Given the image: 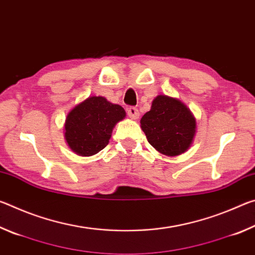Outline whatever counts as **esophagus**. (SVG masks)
Here are the masks:
<instances>
[{
	"label": "esophagus",
	"instance_id": "34e87169",
	"mask_svg": "<svg viewBox=\"0 0 255 255\" xmlns=\"http://www.w3.org/2000/svg\"><path fill=\"white\" fill-rule=\"evenodd\" d=\"M127 115L129 116V118L131 119L139 118V111H138V109L135 107H129L127 109Z\"/></svg>",
	"mask_w": 255,
	"mask_h": 255
}]
</instances>
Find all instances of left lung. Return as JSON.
Listing matches in <instances>:
<instances>
[{
  "mask_svg": "<svg viewBox=\"0 0 255 255\" xmlns=\"http://www.w3.org/2000/svg\"><path fill=\"white\" fill-rule=\"evenodd\" d=\"M140 125L148 143L167 156L185 152L196 132V119L190 110L182 102L166 96L154 99Z\"/></svg>",
  "mask_w": 255,
  "mask_h": 255,
  "instance_id": "8db88e82",
  "label": "left lung"
}]
</instances>
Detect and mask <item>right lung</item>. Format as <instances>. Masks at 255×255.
Returning <instances> with one entry per match:
<instances>
[{"label": "right lung", "mask_w": 255, "mask_h": 255, "mask_svg": "<svg viewBox=\"0 0 255 255\" xmlns=\"http://www.w3.org/2000/svg\"><path fill=\"white\" fill-rule=\"evenodd\" d=\"M126 112L102 97H91L68 114L65 138L70 147L81 156H91L109 143L115 125Z\"/></svg>", "instance_id": "right-lung-1"}]
</instances>
